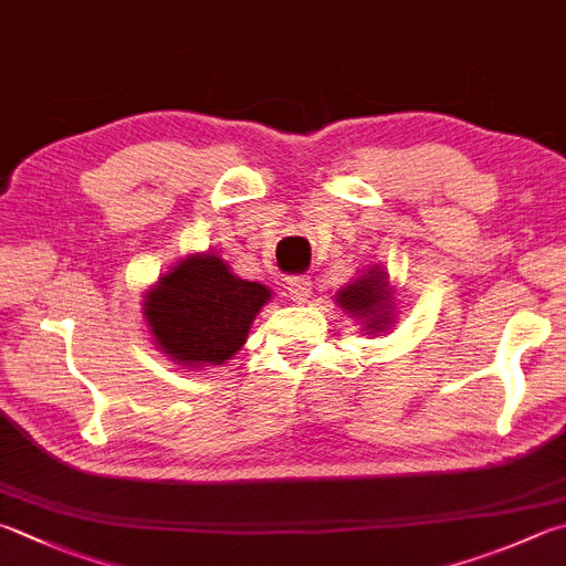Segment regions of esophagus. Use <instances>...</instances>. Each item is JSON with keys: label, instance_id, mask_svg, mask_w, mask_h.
<instances>
[{"label": "esophagus", "instance_id": "esophagus-1", "mask_svg": "<svg viewBox=\"0 0 566 566\" xmlns=\"http://www.w3.org/2000/svg\"><path fill=\"white\" fill-rule=\"evenodd\" d=\"M311 279L307 275H291L287 279V293H291V297L295 303H305L307 297H311Z\"/></svg>", "mask_w": 566, "mask_h": 566}]
</instances>
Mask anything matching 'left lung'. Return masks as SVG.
<instances>
[{"label": "left lung", "instance_id": "8db88e82", "mask_svg": "<svg viewBox=\"0 0 566 566\" xmlns=\"http://www.w3.org/2000/svg\"><path fill=\"white\" fill-rule=\"evenodd\" d=\"M337 303L345 313L365 323L367 335L384 333L394 323L389 275L377 269V265L347 283L337 293Z\"/></svg>", "mask_w": 566, "mask_h": 566}]
</instances>
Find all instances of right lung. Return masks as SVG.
Wrapping results in <instances>:
<instances>
[{
	"label": "right lung",
	"instance_id": "1",
	"mask_svg": "<svg viewBox=\"0 0 566 566\" xmlns=\"http://www.w3.org/2000/svg\"><path fill=\"white\" fill-rule=\"evenodd\" d=\"M269 301V287L241 281L219 255L191 253L145 293L143 313L167 357L209 367L237 355Z\"/></svg>",
	"mask_w": 566,
	"mask_h": 566
}]
</instances>
